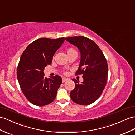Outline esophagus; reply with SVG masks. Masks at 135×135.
<instances>
[{
	"mask_svg": "<svg viewBox=\"0 0 135 135\" xmlns=\"http://www.w3.org/2000/svg\"><path fill=\"white\" fill-rule=\"evenodd\" d=\"M68 81V78H65V77H64L62 78V83H65V82Z\"/></svg>",
	"mask_w": 135,
	"mask_h": 135,
	"instance_id": "obj_1",
	"label": "esophagus"
}]
</instances>
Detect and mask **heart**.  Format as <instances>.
<instances>
[{
	"mask_svg": "<svg viewBox=\"0 0 135 135\" xmlns=\"http://www.w3.org/2000/svg\"><path fill=\"white\" fill-rule=\"evenodd\" d=\"M74 51H75L73 48H69L67 49V50H66L67 54H69V53H71V52H73Z\"/></svg>",
	"mask_w": 135,
	"mask_h": 135,
	"instance_id": "obj_1",
	"label": "heart"
}]
</instances>
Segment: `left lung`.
Returning a JSON list of instances; mask_svg holds the SVG:
<instances>
[{"instance_id":"left-lung-1","label":"left lung","mask_w":135,"mask_h":135,"mask_svg":"<svg viewBox=\"0 0 135 135\" xmlns=\"http://www.w3.org/2000/svg\"><path fill=\"white\" fill-rule=\"evenodd\" d=\"M80 51L81 60L75 74H83L84 81L72 79L75 88L70 92L71 99L82 105L93 103L101 96L107 82L108 67L103 52L93 41L83 36L66 38Z\"/></svg>"}]
</instances>
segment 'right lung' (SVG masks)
Instances as JSON below:
<instances>
[{"label":"right lung","mask_w":135,"mask_h":135,"mask_svg":"<svg viewBox=\"0 0 135 135\" xmlns=\"http://www.w3.org/2000/svg\"><path fill=\"white\" fill-rule=\"evenodd\" d=\"M65 41L39 38L28 45L23 52L17 68V78L26 98L37 106H45L53 101L62 84L59 75L44 77V69L51 64L55 52Z\"/></svg>","instance_id":"obj_1"}]
</instances>
